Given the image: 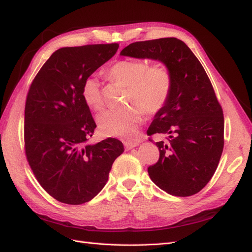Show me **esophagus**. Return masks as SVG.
I'll list each match as a JSON object with an SVG mask.
<instances>
[{
  "label": "esophagus",
  "instance_id": "1",
  "mask_svg": "<svg viewBox=\"0 0 252 252\" xmlns=\"http://www.w3.org/2000/svg\"><path fill=\"white\" fill-rule=\"evenodd\" d=\"M124 146H125L126 150H130V149H132L136 146H139V143L138 142H127V141H125Z\"/></svg>",
  "mask_w": 252,
  "mask_h": 252
}]
</instances>
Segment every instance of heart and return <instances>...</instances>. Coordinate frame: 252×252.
Here are the masks:
<instances>
[{"instance_id": "b5f03b06", "label": "heart", "mask_w": 252, "mask_h": 252, "mask_svg": "<svg viewBox=\"0 0 252 252\" xmlns=\"http://www.w3.org/2000/svg\"><path fill=\"white\" fill-rule=\"evenodd\" d=\"M106 75L127 86V100L131 105L121 109H110L97 118L100 132L107 138L134 141L145 112H157L165 105L171 88V75L162 64L148 66L138 60H122L106 70ZM81 96L90 109L102 108L101 83L94 75L83 81Z\"/></svg>"}]
</instances>
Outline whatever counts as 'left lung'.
<instances>
[{
	"instance_id": "left-lung-1",
	"label": "left lung",
	"mask_w": 252,
	"mask_h": 252,
	"mask_svg": "<svg viewBox=\"0 0 252 252\" xmlns=\"http://www.w3.org/2000/svg\"><path fill=\"white\" fill-rule=\"evenodd\" d=\"M120 55L158 61L171 75L168 98L147 130L168 134L167 143H156L159 158L148 168L151 181L174 196L201 191L222 156L224 116L200 61L177 37L135 42Z\"/></svg>"
}]
</instances>
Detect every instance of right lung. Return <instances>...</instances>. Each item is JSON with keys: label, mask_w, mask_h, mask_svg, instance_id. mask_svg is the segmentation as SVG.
I'll return each instance as SVG.
<instances>
[{"label": "right lung", "mask_w": 252, "mask_h": 252, "mask_svg": "<svg viewBox=\"0 0 252 252\" xmlns=\"http://www.w3.org/2000/svg\"><path fill=\"white\" fill-rule=\"evenodd\" d=\"M119 44L63 47L46 61L29 88L25 105V152L36 180L61 203L93 200L108 180L123 143L90 144L96 127L81 96L83 81L109 61Z\"/></svg>", "instance_id": "obj_1"}]
</instances>
